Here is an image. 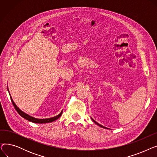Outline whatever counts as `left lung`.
I'll use <instances>...</instances> for the list:
<instances>
[{"instance_id":"left-lung-1","label":"left lung","mask_w":157,"mask_h":157,"mask_svg":"<svg viewBox=\"0 0 157 157\" xmlns=\"http://www.w3.org/2000/svg\"><path fill=\"white\" fill-rule=\"evenodd\" d=\"M92 121H94V123H96V124H97V125H98V126H100V127H102V128H105V127H104V126H102V125H101V124H99V123H97V122H96V121H95V120H94V119H92Z\"/></svg>"}]
</instances>
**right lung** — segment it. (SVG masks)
I'll list each match as a JSON object with an SVG mask.
<instances>
[{"label": "right lung", "mask_w": 157, "mask_h": 157, "mask_svg": "<svg viewBox=\"0 0 157 157\" xmlns=\"http://www.w3.org/2000/svg\"><path fill=\"white\" fill-rule=\"evenodd\" d=\"M7 90H8V89H7ZM8 91H9V90H8ZM10 97H11V102H12V103H13V105H14V107L15 109L16 110V111H17V112L18 113V114L20 115V116H21V117L24 118L25 119H26V120H29V121H32V122H33V123H50V122H52V121H53L57 120L58 118H59L61 117V115H62V111L59 115H57V116H56V117H53V118H46V119H37V118H34V117L29 116V114H26V113H25L23 112L21 110H20V109L18 108L17 105H16L15 104V103L14 102V101H13V100L12 99V97H11V95H10Z\"/></svg>", "instance_id": "add662e5"}]
</instances>
